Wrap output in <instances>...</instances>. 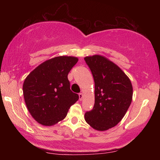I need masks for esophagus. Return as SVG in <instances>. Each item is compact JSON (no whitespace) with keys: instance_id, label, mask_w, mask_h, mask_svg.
I'll list each match as a JSON object with an SVG mask.
<instances>
[{"instance_id":"1","label":"esophagus","mask_w":160,"mask_h":160,"mask_svg":"<svg viewBox=\"0 0 160 160\" xmlns=\"http://www.w3.org/2000/svg\"><path fill=\"white\" fill-rule=\"evenodd\" d=\"M82 97H83V95H82V93H80V94H79V98H80V101L82 100Z\"/></svg>"}]
</instances>
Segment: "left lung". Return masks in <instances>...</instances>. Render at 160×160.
<instances>
[{
	"mask_svg": "<svg viewBox=\"0 0 160 160\" xmlns=\"http://www.w3.org/2000/svg\"><path fill=\"white\" fill-rule=\"evenodd\" d=\"M95 81V104L85 113V120L98 131L117 126L127 112L133 89L129 78L120 67L101 55L84 58Z\"/></svg>",
	"mask_w": 160,
	"mask_h": 160,
	"instance_id": "left-lung-1",
	"label": "left lung"
}]
</instances>
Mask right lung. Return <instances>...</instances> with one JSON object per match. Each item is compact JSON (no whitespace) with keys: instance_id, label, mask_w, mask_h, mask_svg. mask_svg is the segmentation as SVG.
Returning <instances> with one entry per match:
<instances>
[{"instance_id":"obj_1","label":"right lung","mask_w":160,"mask_h":160,"mask_svg":"<svg viewBox=\"0 0 160 160\" xmlns=\"http://www.w3.org/2000/svg\"><path fill=\"white\" fill-rule=\"evenodd\" d=\"M78 62L74 56H57L43 62L25 78L23 95L29 113L40 124L50 126L65 118L79 95L70 89L68 74Z\"/></svg>"}]
</instances>
